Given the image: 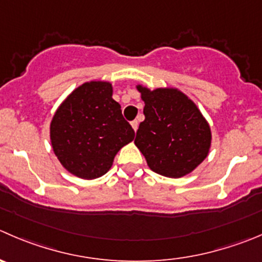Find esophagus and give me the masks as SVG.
I'll return each mask as SVG.
<instances>
[{
    "label": "esophagus",
    "mask_w": 262,
    "mask_h": 262,
    "mask_svg": "<svg viewBox=\"0 0 262 262\" xmlns=\"http://www.w3.org/2000/svg\"><path fill=\"white\" fill-rule=\"evenodd\" d=\"M130 124H132V128L134 129V132H137V129H138V120H133Z\"/></svg>",
    "instance_id": "obj_1"
}]
</instances>
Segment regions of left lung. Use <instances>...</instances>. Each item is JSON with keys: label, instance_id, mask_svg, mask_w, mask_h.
<instances>
[{"label": "left lung", "instance_id": "8db88e82", "mask_svg": "<svg viewBox=\"0 0 262 262\" xmlns=\"http://www.w3.org/2000/svg\"><path fill=\"white\" fill-rule=\"evenodd\" d=\"M144 101V120L134 143L152 171L167 178L192 172L207 157L211 130L192 100L175 88L137 85Z\"/></svg>", "mask_w": 262, "mask_h": 262}]
</instances>
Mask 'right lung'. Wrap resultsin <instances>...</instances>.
<instances>
[{
    "label": "right lung",
    "instance_id": "add662e5",
    "mask_svg": "<svg viewBox=\"0 0 262 262\" xmlns=\"http://www.w3.org/2000/svg\"><path fill=\"white\" fill-rule=\"evenodd\" d=\"M51 144L73 175L96 179L110 170L119 149L134 139L108 82H88L73 91L53 115Z\"/></svg>",
    "mask_w": 262,
    "mask_h": 262
}]
</instances>
